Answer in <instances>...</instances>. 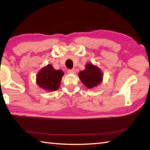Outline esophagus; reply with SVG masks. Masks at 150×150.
I'll use <instances>...</instances> for the list:
<instances>
[{
    "mask_svg": "<svg viewBox=\"0 0 150 150\" xmlns=\"http://www.w3.org/2000/svg\"><path fill=\"white\" fill-rule=\"evenodd\" d=\"M75 69H68L67 70V73H75Z\"/></svg>",
    "mask_w": 150,
    "mask_h": 150,
    "instance_id": "34e87169",
    "label": "esophagus"
}]
</instances>
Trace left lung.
Listing matches in <instances>:
<instances>
[{"instance_id":"left-lung-1","label":"left lung","mask_w":150,"mask_h":150,"mask_svg":"<svg viewBox=\"0 0 150 150\" xmlns=\"http://www.w3.org/2000/svg\"><path fill=\"white\" fill-rule=\"evenodd\" d=\"M86 69L81 71L79 77L82 83L88 88L96 86L102 82L103 75L99 67L91 63L86 65Z\"/></svg>"}]
</instances>
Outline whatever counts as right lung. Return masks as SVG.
I'll return each mask as SVG.
<instances>
[{
  "mask_svg": "<svg viewBox=\"0 0 150 150\" xmlns=\"http://www.w3.org/2000/svg\"><path fill=\"white\" fill-rule=\"evenodd\" d=\"M64 72L56 70L50 64L40 69L37 76V83L42 88L48 91H56L60 85Z\"/></svg>",
  "mask_w": 150,
  "mask_h": 150,
  "instance_id": "1",
  "label": "right lung"
}]
</instances>
